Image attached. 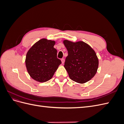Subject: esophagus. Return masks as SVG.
Masks as SVG:
<instances>
[{
	"mask_svg": "<svg viewBox=\"0 0 124 124\" xmlns=\"http://www.w3.org/2000/svg\"><path fill=\"white\" fill-rule=\"evenodd\" d=\"M61 61H62V64H63V63H64V62H65V59L63 58H62L61 59Z\"/></svg>",
	"mask_w": 124,
	"mask_h": 124,
	"instance_id": "esophagus-1",
	"label": "esophagus"
}]
</instances>
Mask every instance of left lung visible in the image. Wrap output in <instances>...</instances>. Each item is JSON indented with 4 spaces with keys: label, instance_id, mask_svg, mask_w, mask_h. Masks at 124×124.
I'll use <instances>...</instances> for the list:
<instances>
[{
    "label": "left lung",
    "instance_id": "obj_1",
    "mask_svg": "<svg viewBox=\"0 0 124 124\" xmlns=\"http://www.w3.org/2000/svg\"><path fill=\"white\" fill-rule=\"evenodd\" d=\"M63 43L68 51L64 67L71 80L83 84L95 76L99 61L95 51L83 41L73 42L65 40Z\"/></svg>",
    "mask_w": 124,
    "mask_h": 124
}]
</instances>
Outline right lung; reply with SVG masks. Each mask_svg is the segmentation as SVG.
<instances>
[{
    "label": "right lung",
    "mask_w": 124,
    "mask_h": 124,
    "mask_svg": "<svg viewBox=\"0 0 124 124\" xmlns=\"http://www.w3.org/2000/svg\"><path fill=\"white\" fill-rule=\"evenodd\" d=\"M55 41L42 39L35 43L27 52L25 64L30 76L39 82L50 80L62 62L57 58Z\"/></svg>",
    "instance_id": "right-lung-1"
}]
</instances>
